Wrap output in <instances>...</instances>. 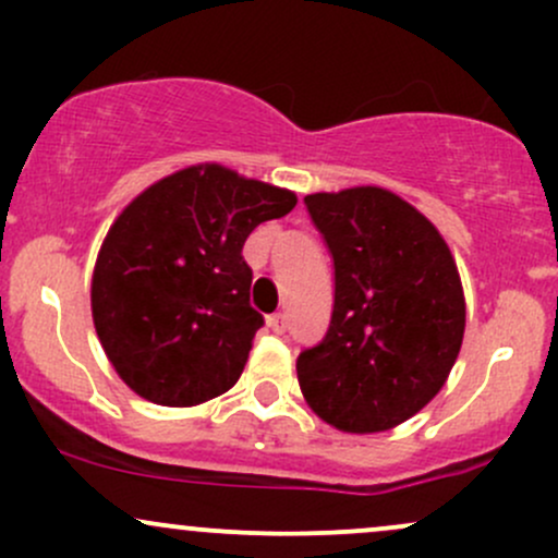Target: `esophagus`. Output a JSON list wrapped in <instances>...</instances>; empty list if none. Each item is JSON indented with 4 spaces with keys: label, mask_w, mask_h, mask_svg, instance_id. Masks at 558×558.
<instances>
[{
    "label": "esophagus",
    "mask_w": 558,
    "mask_h": 558,
    "mask_svg": "<svg viewBox=\"0 0 558 558\" xmlns=\"http://www.w3.org/2000/svg\"><path fill=\"white\" fill-rule=\"evenodd\" d=\"M267 325H270L275 332H286V315L283 312H275V315L267 317Z\"/></svg>",
    "instance_id": "34e87169"
}]
</instances>
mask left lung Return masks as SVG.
I'll list each match as a JSON object with an SVG mask.
<instances>
[{
	"instance_id": "8db88e82",
	"label": "left lung",
	"mask_w": 558,
	"mask_h": 558,
	"mask_svg": "<svg viewBox=\"0 0 558 558\" xmlns=\"http://www.w3.org/2000/svg\"><path fill=\"white\" fill-rule=\"evenodd\" d=\"M336 270L330 328L296 360L301 393L343 433H383L444 388L464 293L444 235L377 185L304 196Z\"/></svg>"
}]
</instances>
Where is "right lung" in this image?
<instances>
[{
	"label": "right lung",
	"mask_w": 558,
	"mask_h": 558,
	"mask_svg": "<svg viewBox=\"0 0 558 558\" xmlns=\"http://www.w3.org/2000/svg\"><path fill=\"white\" fill-rule=\"evenodd\" d=\"M293 207L296 194L222 165L172 172L128 204L92 280L96 336L128 388L196 407L235 386L265 325L241 248Z\"/></svg>",
	"instance_id": "right-lung-1"
}]
</instances>
